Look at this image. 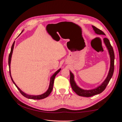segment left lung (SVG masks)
Listing matches in <instances>:
<instances>
[{
  "instance_id": "obj_1",
  "label": "left lung",
  "mask_w": 122,
  "mask_h": 122,
  "mask_svg": "<svg viewBox=\"0 0 122 122\" xmlns=\"http://www.w3.org/2000/svg\"><path fill=\"white\" fill-rule=\"evenodd\" d=\"M92 27H93L94 30L96 34H97L98 35H105L104 33L103 32L102 30H101L100 29L97 28L96 27H95L93 25H92ZM103 41H104L105 45L108 50L109 54L110 55V69L109 70L108 75L107 76L105 80L103 81V82L100 85V86H98L96 88H94V89L90 90H85L82 89V88H80L76 84L74 80V76L73 74L71 71H70V84H71L72 88L77 95L80 96L90 97L93 96L101 93L105 89L106 86H107V84H108L110 79L112 78V77L113 75V71H114V54L113 48L111 44L110 43L109 41L107 38L103 39Z\"/></svg>"
}]
</instances>
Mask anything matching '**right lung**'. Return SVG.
<instances>
[{"label": "right lung", "instance_id": "obj_1", "mask_svg": "<svg viewBox=\"0 0 122 122\" xmlns=\"http://www.w3.org/2000/svg\"><path fill=\"white\" fill-rule=\"evenodd\" d=\"M23 31L21 32V33L23 32ZM14 44H15V41L14 42L13 45L12 46V47H11V50H10V53L9 54V69H10V78H11V79H12L13 82L14 83V84L15 85V86L17 87V88H18V90H19L20 92V93L23 96H24L25 97L27 98L28 99H35V100H40V99H44L46 97H47L48 96L50 95V94L51 93V92H52V89H53V84H54V78L55 76H56V75H57V74L59 72H60V71H61V69H60L59 70H58L57 71L55 72L54 73V74L50 78V84H49V88L48 89V90L45 92V93H44V94H42V95H37V96H34V95H28V94H25V93H24V92L23 91H22L20 88L18 87V86H17V85L16 84V83H15V82L14 81V80L12 78V76H11V73H10V61H11V58H12V53H13V49H14Z\"/></svg>", "mask_w": 122, "mask_h": 122}]
</instances>
